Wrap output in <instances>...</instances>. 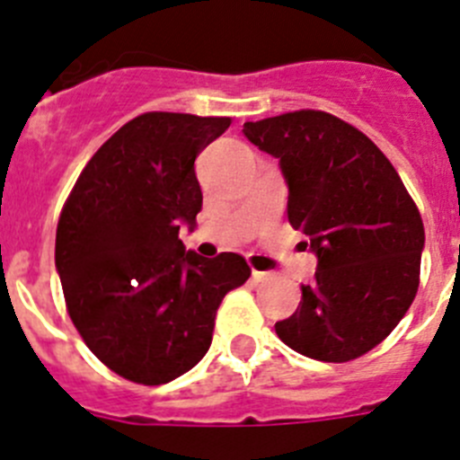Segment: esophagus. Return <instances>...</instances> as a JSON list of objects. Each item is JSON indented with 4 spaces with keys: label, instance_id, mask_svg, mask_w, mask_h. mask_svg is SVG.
Returning a JSON list of instances; mask_svg holds the SVG:
<instances>
[{
    "label": "esophagus",
    "instance_id": "34e87169",
    "mask_svg": "<svg viewBox=\"0 0 460 460\" xmlns=\"http://www.w3.org/2000/svg\"><path fill=\"white\" fill-rule=\"evenodd\" d=\"M251 279H253V283H267L271 279V274H267V271H253Z\"/></svg>",
    "mask_w": 460,
    "mask_h": 460
}]
</instances>
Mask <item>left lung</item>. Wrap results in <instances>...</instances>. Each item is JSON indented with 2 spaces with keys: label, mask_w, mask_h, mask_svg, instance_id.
Listing matches in <instances>:
<instances>
[{
  "label": "left lung",
  "mask_w": 460,
  "mask_h": 460,
  "mask_svg": "<svg viewBox=\"0 0 460 460\" xmlns=\"http://www.w3.org/2000/svg\"><path fill=\"white\" fill-rule=\"evenodd\" d=\"M243 136L279 158L288 221L318 258L311 286L276 334L318 361L367 355L401 323L417 288L424 223L389 158L323 110L246 121Z\"/></svg>",
  "instance_id": "left-lung-1"
}]
</instances>
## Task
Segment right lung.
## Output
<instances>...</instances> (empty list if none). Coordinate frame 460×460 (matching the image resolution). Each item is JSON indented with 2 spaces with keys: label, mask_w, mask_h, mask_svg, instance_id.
<instances>
[{
  "label": "right lung",
  "mask_w": 460,
  "mask_h": 460,
  "mask_svg": "<svg viewBox=\"0 0 460 460\" xmlns=\"http://www.w3.org/2000/svg\"><path fill=\"white\" fill-rule=\"evenodd\" d=\"M230 117L145 112L89 158L57 223L55 265L68 315L110 371L165 385L207 355L223 296L251 267L186 251L202 190L195 158Z\"/></svg>",
  "instance_id": "1"
}]
</instances>
